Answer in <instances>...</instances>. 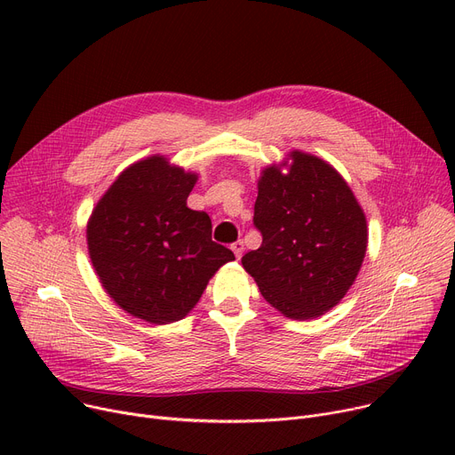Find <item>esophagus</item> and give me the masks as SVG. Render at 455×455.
Instances as JSON below:
<instances>
[{
	"mask_svg": "<svg viewBox=\"0 0 455 455\" xmlns=\"http://www.w3.org/2000/svg\"><path fill=\"white\" fill-rule=\"evenodd\" d=\"M230 249H232V252H234V256L240 259L242 258V254H243V242L240 240V242H235V243H232L230 245Z\"/></svg>",
	"mask_w": 455,
	"mask_h": 455,
	"instance_id": "1",
	"label": "esophagus"
}]
</instances>
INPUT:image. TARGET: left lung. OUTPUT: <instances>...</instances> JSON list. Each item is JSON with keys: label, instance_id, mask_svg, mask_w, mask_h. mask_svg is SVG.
<instances>
[{"label": "left lung", "instance_id": "8db88e82", "mask_svg": "<svg viewBox=\"0 0 455 455\" xmlns=\"http://www.w3.org/2000/svg\"><path fill=\"white\" fill-rule=\"evenodd\" d=\"M254 227L264 240L242 266L264 299L297 321L338 306L367 252V220L350 186L328 162L302 151L261 172Z\"/></svg>", "mask_w": 455, "mask_h": 455}]
</instances>
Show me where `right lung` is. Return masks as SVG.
I'll use <instances>...</instances> for the list:
<instances>
[{"mask_svg":"<svg viewBox=\"0 0 455 455\" xmlns=\"http://www.w3.org/2000/svg\"><path fill=\"white\" fill-rule=\"evenodd\" d=\"M197 173L153 155L119 173L95 204L88 254L108 297L151 324L184 319L234 252L212 242L208 213L188 208Z\"/></svg>","mask_w":455,"mask_h":455,"instance_id":"right-lung-1","label":"right lung"}]
</instances>
